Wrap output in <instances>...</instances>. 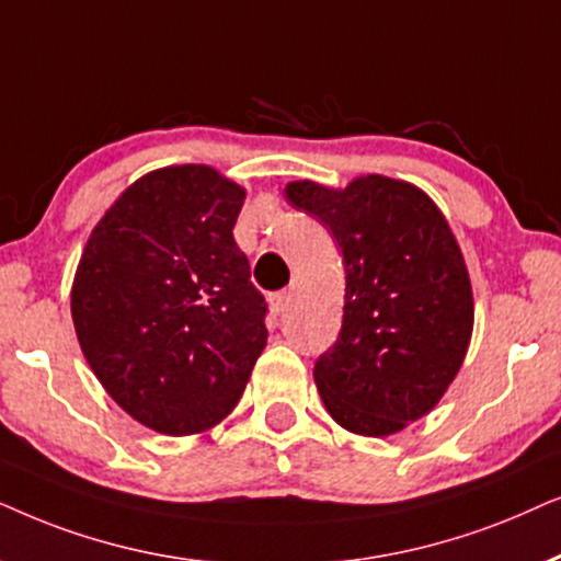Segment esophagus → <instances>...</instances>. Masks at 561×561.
<instances>
[{"instance_id": "1", "label": "esophagus", "mask_w": 561, "mask_h": 561, "mask_svg": "<svg viewBox=\"0 0 561 561\" xmlns=\"http://www.w3.org/2000/svg\"><path fill=\"white\" fill-rule=\"evenodd\" d=\"M289 297H293L289 293H276V295L268 297V305H272V312H274V316H282V312L287 310Z\"/></svg>"}]
</instances>
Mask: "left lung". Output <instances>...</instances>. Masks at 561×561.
I'll return each mask as SVG.
<instances>
[{"label": "left lung", "instance_id": "8db88e82", "mask_svg": "<svg viewBox=\"0 0 561 561\" xmlns=\"http://www.w3.org/2000/svg\"><path fill=\"white\" fill-rule=\"evenodd\" d=\"M343 253L339 341L318 358L320 400L356 436L405 431L442 402L474 328L472 282L457 236L421 186L364 174L346 186L289 182Z\"/></svg>", "mask_w": 561, "mask_h": 561}]
</instances>
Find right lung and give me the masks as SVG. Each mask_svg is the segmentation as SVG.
I'll return each instance as SVG.
<instances>
[{"label":"right lung","mask_w":561,"mask_h":561,"mask_svg":"<svg viewBox=\"0 0 561 561\" xmlns=\"http://www.w3.org/2000/svg\"><path fill=\"white\" fill-rule=\"evenodd\" d=\"M245 190L207 163L136 179L92 228L71 318L104 392L146 428L192 436L233 413L266 346V305L233 241Z\"/></svg>","instance_id":"add662e5"}]
</instances>
